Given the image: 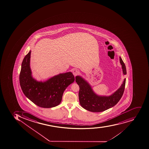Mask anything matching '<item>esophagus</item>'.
Returning <instances> with one entry per match:
<instances>
[{
    "instance_id": "obj_1",
    "label": "esophagus",
    "mask_w": 149,
    "mask_h": 149,
    "mask_svg": "<svg viewBox=\"0 0 149 149\" xmlns=\"http://www.w3.org/2000/svg\"><path fill=\"white\" fill-rule=\"evenodd\" d=\"M73 74L74 75V76H76L77 75H78L79 74V70L77 69H75L73 70Z\"/></svg>"
}]
</instances>
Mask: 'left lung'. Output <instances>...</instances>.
<instances>
[{
  "label": "left lung",
  "mask_w": 149,
  "mask_h": 149,
  "mask_svg": "<svg viewBox=\"0 0 149 149\" xmlns=\"http://www.w3.org/2000/svg\"><path fill=\"white\" fill-rule=\"evenodd\" d=\"M120 62L124 75L126 74V69L123 61L119 57ZM76 82L79 86V97L80 104L82 107L93 112L104 111L111 108L119 102L122 97L125 86L126 79L117 91L110 96H100L95 93L88 82L81 77H76Z\"/></svg>",
  "instance_id": "obj_1"
}]
</instances>
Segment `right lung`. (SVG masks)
Wrapping results in <instances>:
<instances>
[{
	"instance_id": "obj_1",
	"label": "right lung",
	"mask_w": 149,
	"mask_h": 149,
	"mask_svg": "<svg viewBox=\"0 0 149 149\" xmlns=\"http://www.w3.org/2000/svg\"><path fill=\"white\" fill-rule=\"evenodd\" d=\"M31 51L25 56L20 72V85L26 97L37 106L49 108L61 103L65 90L74 82L70 72L53 77L45 82H38L33 79L30 66Z\"/></svg>"
}]
</instances>
